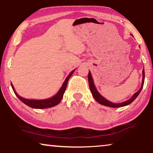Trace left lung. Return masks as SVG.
<instances>
[{
    "label": "left lung",
    "mask_w": 153,
    "mask_h": 153,
    "mask_svg": "<svg viewBox=\"0 0 153 153\" xmlns=\"http://www.w3.org/2000/svg\"><path fill=\"white\" fill-rule=\"evenodd\" d=\"M142 74H143V78H142V83H141V87L140 88V89L138 91L136 92L134 95L132 96V97L130 99H129L128 100L125 101V102H120V103H114L111 102L110 101L107 100L106 98H105L102 96H101L100 93L97 91L96 88L94 85L93 79H92L91 77V72H89V74H88V80H89V88L90 90H91V92L92 94V96H94V98H95V100L97 101L98 103L100 104L105 105V106H107V107H124L126 106V105H130L131 102H132L134 101L137 96H139V94H140V92L141 91L142 88H143V83H144V79H145V72H144V69H143V71H142Z\"/></svg>",
    "instance_id": "8db88e82"
}]
</instances>
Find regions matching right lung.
<instances>
[{
	"mask_svg": "<svg viewBox=\"0 0 153 153\" xmlns=\"http://www.w3.org/2000/svg\"><path fill=\"white\" fill-rule=\"evenodd\" d=\"M74 71L75 70L72 71L69 74V75L67 76V77H66L65 81L64 82L63 85H62V87L60 88V89L59 90V91L57 92V94H55V95L54 96H53V97L48 99H44V100H29V99L23 98L22 97H21L20 96H19L16 92L15 91L14 86L12 85V84H11V85L13 91H14V94H16V96L19 98V100L22 101L24 104L27 105V106L33 107V108L34 109L49 108V107H54L55 105H58L60 101H61L62 98H63V95L64 94V91H65L66 90V85H67L68 79H69L71 76H72V74H74Z\"/></svg>",
	"mask_w": 153,
	"mask_h": 153,
	"instance_id": "add662e5",
	"label": "right lung"
}]
</instances>
